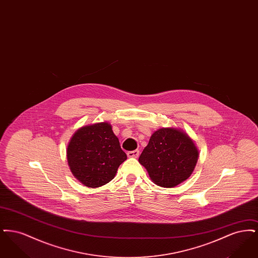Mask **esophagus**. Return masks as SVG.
Listing matches in <instances>:
<instances>
[{
    "instance_id": "34e87169",
    "label": "esophagus",
    "mask_w": 258,
    "mask_h": 258,
    "mask_svg": "<svg viewBox=\"0 0 258 258\" xmlns=\"http://www.w3.org/2000/svg\"><path fill=\"white\" fill-rule=\"evenodd\" d=\"M128 158H138L139 156V150H135V151H128L126 153Z\"/></svg>"
}]
</instances>
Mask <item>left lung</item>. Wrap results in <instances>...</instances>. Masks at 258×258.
<instances>
[{
    "mask_svg": "<svg viewBox=\"0 0 258 258\" xmlns=\"http://www.w3.org/2000/svg\"><path fill=\"white\" fill-rule=\"evenodd\" d=\"M197 158L192 140L184 133L167 127L153 134L138 160L156 184L172 187L191 175Z\"/></svg>",
    "mask_w": 258,
    "mask_h": 258,
    "instance_id": "obj_1",
    "label": "left lung"
}]
</instances>
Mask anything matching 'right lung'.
Instances as JSON below:
<instances>
[{
  "instance_id": "right-lung-1",
  "label": "right lung",
  "mask_w": 258,
  "mask_h": 258,
  "mask_svg": "<svg viewBox=\"0 0 258 258\" xmlns=\"http://www.w3.org/2000/svg\"><path fill=\"white\" fill-rule=\"evenodd\" d=\"M68 162L75 178L89 187L107 184L126 160L119 139L108 123L86 125L71 139Z\"/></svg>"
}]
</instances>
